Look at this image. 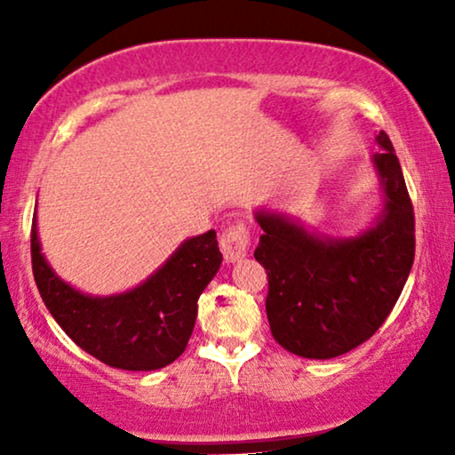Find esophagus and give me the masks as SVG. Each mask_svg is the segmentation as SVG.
Segmentation results:
<instances>
[{
	"label": "esophagus",
	"instance_id": "34e87169",
	"mask_svg": "<svg viewBox=\"0 0 455 455\" xmlns=\"http://www.w3.org/2000/svg\"><path fill=\"white\" fill-rule=\"evenodd\" d=\"M248 244H251V234L244 223H235L228 228L220 238V248L228 263H238L248 254Z\"/></svg>",
	"mask_w": 455,
	"mask_h": 455
}]
</instances>
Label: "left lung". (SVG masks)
Returning a JSON list of instances; mask_svg holds the SVG:
<instances>
[{"mask_svg":"<svg viewBox=\"0 0 455 455\" xmlns=\"http://www.w3.org/2000/svg\"><path fill=\"white\" fill-rule=\"evenodd\" d=\"M371 157L381 211L363 232L327 235L283 211L254 209L263 229L254 259L267 269V319L296 356L329 360L354 350L383 325L414 263V211L389 136Z\"/></svg>","mask_w":455,"mask_h":455,"instance_id":"1","label":"left lung"}]
</instances>
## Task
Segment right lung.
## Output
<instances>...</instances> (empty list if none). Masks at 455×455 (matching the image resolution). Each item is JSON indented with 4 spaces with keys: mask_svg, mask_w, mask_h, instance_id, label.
Returning <instances> with one entry per match:
<instances>
[{
    "mask_svg": "<svg viewBox=\"0 0 455 455\" xmlns=\"http://www.w3.org/2000/svg\"><path fill=\"white\" fill-rule=\"evenodd\" d=\"M30 254L43 302L68 338L91 356L124 371L164 369L186 350L198 296L223 260L215 229H209L184 240L132 290L109 296L84 294L64 282L43 254L36 211Z\"/></svg>",
    "mask_w": 455,
    "mask_h": 455,
    "instance_id": "1",
    "label": "right lung"
}]
</instances>
